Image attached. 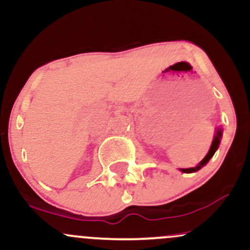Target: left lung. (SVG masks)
I'll return each mask as SVG.
<instances>
[{
    "instance_id": "obj_1",
    "label": "left lung",
    "mask_w": 250,
    "mask_h": 250,
    "mask_svg": "<svg viewBox=\"0 0 250 250\" xmlns=\"http://www.w3.org/2000/svg\"><path fill=\"white\" fill-rule=\"evenodd\" d=\"M221 136H222V130H221V129H217L216 130V135H215V137H214V140H213V143H211V147H210V149H209V151H208V154L206 155V157L205 159L202 160V161H201L199 165L196 166V167H193V168H186V169H181V171H182V173H194V171H197V170H200L201 168L203 167V166H206L207 165V163L209 162V160L211 159V157L214 156V154H215V151L217 150V148H219V145H220V140H221Z\"/></svg>"
}]
</instances>
